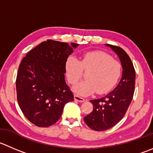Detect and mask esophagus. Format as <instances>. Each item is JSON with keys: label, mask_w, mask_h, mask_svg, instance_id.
<instances>
[{"label": "esophagus", "mask_w": 153, "mask_h": 153, "mask_svg": "<svg viewBox=\"0 0 153 153\" xmlns=\"http://www.w3.org/2000/svg\"><path fill=\"white\" fill-rule=\"evenodd\" d=\"M74 99H75V101H78V102H84V100H85L84 98L81 97V96H78V95H75V96H74Z\"/></svg>", "instance_id": "obj_1"}]
</instances>
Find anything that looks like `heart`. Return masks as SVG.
<instances>
[{"mask_svg": "<svg viewBox=\"0 0 153 153\" xmlns=\"http://www.w3.org/2000/svg\"><path fill=\"white\" fill-rule=\"evenodd\" d=\"M87 80L75 84L72 90L80 96H87L97 90L99 94L109 92L116 85L122 73V65L101 51H87L80 61L74 56L67 57L65 70L69 82L75 84L82 78L83 70H88Z\"/></svg>", "mask_w": 153, "mask_h": 153, "instance_id": "obj_1", "label": "heart"}]
</instances>
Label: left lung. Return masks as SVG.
Here are the masks:
<instances>
[{"label":"left lung","instance_id":"obj_1","mask_svg":"<svg viewBox=\"0 0 153 153\" xmlns=\"http://www.w3.org/2000/svg\"><path fill=\"white\" fill-rule=\"evenodd\" d=\"M117 54L123 67L121 79L116 88L100 99L90 100L93 110L84 118L95 131H105L117 125L126 113L132 100L135 85V71L129 56L120 47L106 44Z\"/></svg>","mask_w":153,"mask_h":153}]
</instances>
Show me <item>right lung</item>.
I'll use <instances>...</instances> for the list:
<instances>
[{
  "label": "right lung",
  "mask_w": 153,
  "mask_h": 153,
  "mask_svg": "<svg viewBox=\"0 0 153 153\" xmlns=\"http://www.w3.org/2000/svg\"><path fill=\"white\" fill-rule=\"evenodd\" d=\"M78 46L48 39L22 59L16 82L18 103L27 119L36 126L55 123L65 105L74 100L65 81V63Z\"/></svg>",
  "instance_id": "obj_1"
}]
</instances>
